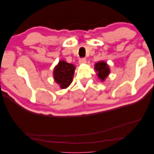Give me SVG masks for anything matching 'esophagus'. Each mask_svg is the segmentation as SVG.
I'll use <instances>...</instances> for the list:
<instances>
[{
    "instance_id": "34e87169",
    "label": "esophagus",
    "mask_w": 154,
    "mask_h": 154,
    "mask_svg": "<svg viewBox=\"0 0 154 154\" xmlns=\"http://www.w3.org/2000/svg\"><path fill=\"white\" fill-rule=\"evenodd\" d=\"M87 60H86V58H80L79 60V64H83V63H86Z\"/></svg>"
}]
</instances>
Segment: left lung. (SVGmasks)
Returning <instances> with one entry per match:
<instances>
[{
	"label": "left lung",
	"mask_w": 154,
	"mask_h": 154,
	"mask_svg": "<svg viewBox=\"0 0 154 154\" xmlns=\"http://www.w3.org/2000/svg\"><path fill=\"white\" fill-rule=\"evenodd\" d=\"M94 68L96 71L98 79H100L102 81H104L110 73L109 67L108 65L103 61H99L98 63H96Z\"/></svg>",
	"instance_id": "left-lung-1"
}]
</instances>
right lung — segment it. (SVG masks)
<instances>
[{
	"mask_svg": "<svg viewBox=\"0 0 154 154\" xmlns=\"http://www.w3.org/2000/svg\"><path fill=\"white\" fill-rule=\"evenodd\" d=\"M75 66L64 60L59 61L54 70V79L61 89H65L72 82Z\"/></svg>",
	"mask_w": 154,
	"mask_h": 154,
	"instance_id": "1",
	"label": "right lung"
}]
</instances>
